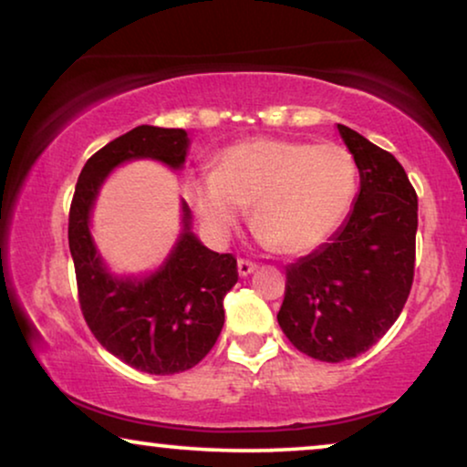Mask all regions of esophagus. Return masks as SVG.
Here are the masks:
<instances>
[{
	"instance_id": "1",
	"label": "esophagus",
	"mask_w": 467,
	"mask_h": 467,
	"mask_svg": "<svg viewBox=\"0 0 467 467\" xmlns=\"http://www.w3.org/2000/svg\"><path fill=\"white\" fill-rule=\"evenodd\" d=\"M254 270H257V264H253V261H248V259H238L240 276H248V274H253Z\"/></svg>"
}]
</instances>
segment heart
<instances>
[{
  "mask_svg": "<svg viewBox=\"0 0 467 467\" xmlns=\"http://www.w3.org/2000/svg\"><path fill=\"white\" fill-rule=\"evenodd\" d=\"M355 189L353 155L340 144L251 138L223 149L214 174L189 181L184 195L214 238H225L253 206L254 232L278 251L297 254L336 232Z\"/></svg>",
  "mask_w": 467,
  "mask_h": 467,
  "instance_id": "b5f03b06",
  "label": "heart"
}]
</instances>
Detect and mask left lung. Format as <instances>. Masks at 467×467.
<instances>
[{
    "label": "left lung",
    "mask_w": 467,
    "mask_h": 467,
    "mask_svg": "<svg viewBox=\"0 0 467 467\" xmlns=\"http://www.w3.org/2000/svg\"><path fill=\"white\" fill-rule=\"evenodd\" d=\"M359 168L353 213L327 244L286 267L278 325L299 353L337 363L398 321L414 280L417 191L391 152L337 125Z\"/></svg>",
    "instance_id": "obj_1"
}]
</instances>
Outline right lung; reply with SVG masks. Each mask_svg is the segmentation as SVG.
Here are the masks:
<instances>
[{
    "label": "right lung",
    "instance_id": "obj_1",
    "mask_svg": "<svg viewBox=\"0 0 467 467\" xmlns=\"http://www.w3.org/2000/svg\"><path fill=\"white\" fill-rule=\"evenodd\" d=\"M187 146L182 130L140 125L123 133L85 163L69 206V253L88 329L108 353L157 376L184 372L213 350L225 323L223 297L238 283V261L232 253L210 251L189 232L184 203V234L161 270L144 280L112 278L93 246L88 213L119 163L150 157L181 168Z\"/></svg>",
    "mask_w": 467,
    "mask_h": 467
}]
</instances>
